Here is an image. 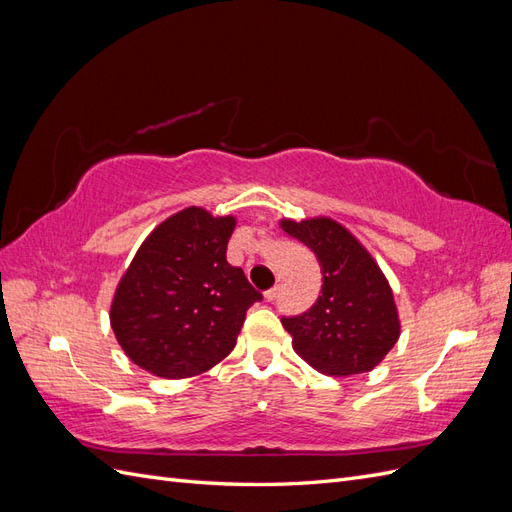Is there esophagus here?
<instances>
[{"mask_svg":"<svg viewBox=\"0 0 512 512\" xmlns=\"http://www.w3.org/2000/svg\"><path fill=\"white\" fill-rule=\"evenodd\" d=\"M280 290H282V280H277V284H275L271 290L265 292V299H267V301H275L277 294H280Z\"/></svg>","mask_w":512,"mask_h":512,"instance_id":"obj_1","label":"esophagus"}]
</instances>
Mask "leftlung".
<instances>
[{"label": "left lung", "mask_w": 512, "mask_h": 512, "mask_svg": "<svg viewBox=\"0 0 512 512\" xmlns=\"http://www.w3.org/2000/svg\"><path fill=\"white\" fill-rule=\"evenodd\" d=\"M286 235L316 254L322 290L299 316H284L292 348L327 376L374 369L399 339V316L384 273L350 230L331 218L282 220Z\"/></svg>", "instance_id": "8db88e82"}]
</instances>
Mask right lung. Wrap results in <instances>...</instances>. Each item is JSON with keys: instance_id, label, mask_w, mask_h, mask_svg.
Here are the masks:
<instances>
[{"instance_id": "obj_1", "label": "right lung", "mask_w": 512, "mask_h": 512, "mask_svg": "<svg viewBox=\"0 0 512 512\" xmlns=\"http://www.w3.org/2000/svg\"><path fill=\"white\" fill-rule=\"evenodd\" d=\"M237 220L188 207L164 220L138 247L111 305L119 346L160 378L211 369L237 344L247 309L262 294L226 247Z\"/></svg>"}]
</instances>
